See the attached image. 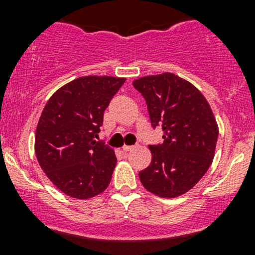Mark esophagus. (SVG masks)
Returning a JSON list of instances; mask_svg holds the SVG:
<instances>
[{"label": "esophagus", "instance_id": "1", "mask_svg": "<svg viewBox=\"0 0 255 255\" xmlns=\"http://www.w3.org/2000/svg\"><path fill=\"white\" fill-rule=\"evenodd\" d=\"M134 148V145H123L122 146V149L125 151H129V150H132V149Z\"/></svg>", "mask_w": 255, "mask_h": 255}]
</instances>
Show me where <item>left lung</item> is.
Instances as JSON below:
<instances>
[{
    "mask_svg": "<svg viewBox=\"0 0 255 255\" xmlns=\"http://www.w3.org/2000/svg\"><path fill=\"white\" fill-rule=\"evenodd\" d=\"M148 106L151 127H161V144H151L150 165L139 173L148 191L160 197L185 194L206 174L215 155L218 127L204 95L171 73L133 81Z\"/></svg>",
    "mask_w": 255,
    "mask_h": 255,
    "instance_id": "1",
    "label": "left lung"
}]
</instances>
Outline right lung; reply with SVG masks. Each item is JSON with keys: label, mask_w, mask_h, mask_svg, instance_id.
<instances>
[{"label": "right lung", "mask_w": 255, "mask_h": 255, "mask_svg": "<svg viewBox=\"0 0 255 255\" xmlns=\"http://www.w3.org/2000/svg\"><path fill=\"white\" fill-rule=\"evenodd\" d=\"M125 78L82 76L64 85L49 99L35 132V155L60 191L86 200L109 186L117 158L96 142L105 110Z\"/></svg>", "instance_id": "1"}]
</instances>
